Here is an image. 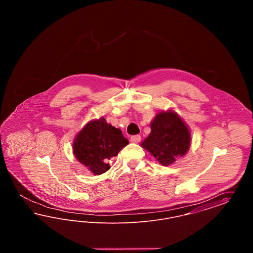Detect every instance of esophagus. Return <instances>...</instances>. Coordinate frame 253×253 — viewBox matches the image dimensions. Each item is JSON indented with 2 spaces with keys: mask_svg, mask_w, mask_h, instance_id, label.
<instances>
[{
  "mask_svg": "<svg viewBox=\"0 0 253 253\" xmlns=\"http://www.w3.org/2000/svg\"><path fill=\"white\" fill-rule=\"evenodd\" d=\"M141 139V136L139 134H135V135H132L131 136V141L132 143H138Z\"/></svg>",
  "mask_w": 253,
  "mask_h": 253,
  "instance_id": "34e87169",
  "label": "esophagus"
}]
</instances>
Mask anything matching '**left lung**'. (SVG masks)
<instances>
[{
	"mask_svg": "<svg viewBox=\"0 0 253 253\" xmlns=\"http://www.w3.org/2000/svg\"><path fill=\"white\" fill-rule=\"evenodd\" d=\"M191 133L180 117L172 111L158 113L151 122V132L141 143L157 161L168 166L188 152Z\"/></svg>",
	"mask_w": 253,
	"mask_h": 253,
	"instance_id": "obj_1",
	"label": "left lung"
}]
</instances>
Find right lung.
Segmentation results:
<instances>
[{
	"label": "right lung",
	"mask_w": 253,
	"mask_h": 253,
	"mask_svg": "<svg viewBox=\"0 0 253 253\" xmlns=\"http://www.w3.org/2000/svg\"><path fill=\"white\" fill-rule=\"evenodd\" d=\"M120 129L108 124L105 119L88 122L73 143V152L78 161L94 174H101L110 169V160L128 145Z\"/></svg>",
	"instance_id": "1"
}]
</instances>
